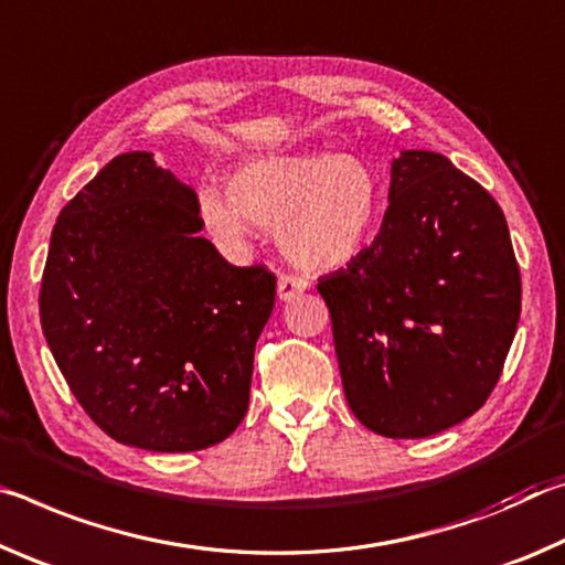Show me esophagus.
Instances as JSON below:
<instances>
[{
  "label": "esophagus",
  "instance_id": "1",
  "mask_svg": "<svg viewBox=\"0 0 565 565\" xmlns=\"http://www.w3.org/2000/svg\"><path fill=\"white\" fill-rule=\"evenodd\" d=\"M305 288H308V282L302 280V277L298 275H280V280H277V298L280 300H295L298 295L305 292Z\"/></svg>",
  "mask_w": 565,
  "mask_h": 565
}]
</instances>
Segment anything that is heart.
Returning a JSON list of instances; mask_svg holds the SVG:
<instances>
[{
	"label": "heart",
	"instance_id": "obj_1",
	"mask_svg": "<svg viewBox=\"0 0 565 565\" xmlns=\"http://www.w3.org/2000/svg\"><path fill=\"white\" fill-rule=\"evenodd\" d=\"M198 210L202 225L225 243H239L255 225L277 233L282 253L302 270L330 273L355 263L373 243L385 190L360 154H263L230 174L227 195L200 190Z\"/></svg>",
	"mask_w": 565,
	"mask_h": 565
}]
</instances>
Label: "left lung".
<instances>
[{
  "label": "left lung",
  "instance_id": "left-lung-1",
  "mask_svg": "<svg viewBox=\"0 0 565 565\" xmlns=\"http://www.w3.org/2000/svg\"><path fill=\"white\" fill-rule=\"evenodd\" d=\"M387 200L381 233L318 292L355 418L385 438H428L493 393L521 273L503 210L448 157L401 152Z\"/></svg>",
  "mask_w": 565,
  "mask_h": 565
}]
</instances>
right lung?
<instances>
[{"instance_id": "add662e5", "label": "right lung", "mask_w": 565, "mask_h": 565, "mask_svg": "<svg viewBox=\"0 0 565 565\" xmlns=\"http://www.w3.org/2000/svg\"><path fill=\"white\" fill-rule=\"evenodd\" d=\"M195 190L125 152L62 207L40 318L77 403L109 438L154 452L225 440L247 413L275 275L200 237Z\"/></svg>"}]
</instances>
